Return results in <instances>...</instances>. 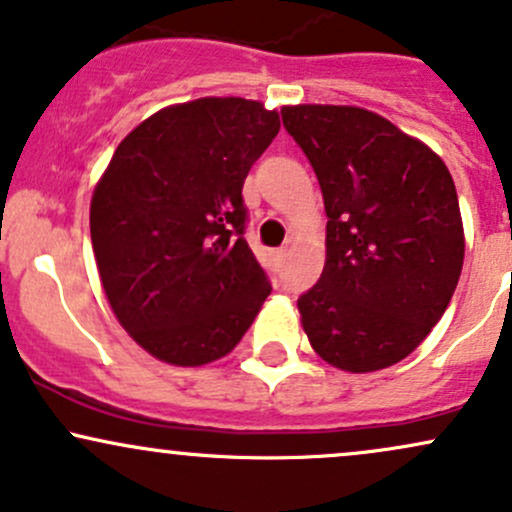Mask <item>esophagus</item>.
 Returning <instances> with one entry per match:
<instances>
[{"label":"esophagus","mask_w":512,"mask_h":512,"mask_svg":"<svg viewBox=\"0 0 512 512\" xmlns=\"http://www.w3.org/2000/svg\"><path fill=\"white\" fill-rule=\"evenodd\" d=\"M286 255H289V248H281V250H276V252H274V257H276V260H284Z\"/></svg>","instance_id":"1"}]
</instances>
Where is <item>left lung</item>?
<instances>
[{
	"mask_svg": "<svg viewBox=\"0 0 512 512\" xmlns=\"http://www.w3.org/2000/svg\"><path fill=\"white\" fill-rule=\"evenodd\" d=\"M320 182L327 260L298 298L315 354L349 373L399 363L448 308L464 260L460 202L438 154L354 105H286Z\"/></svg>",
	"mask_w": 512,
	"mask_h": 512,
	"instance_id": "left-lung-1",
	"label": "left lung"
}]
</instances>
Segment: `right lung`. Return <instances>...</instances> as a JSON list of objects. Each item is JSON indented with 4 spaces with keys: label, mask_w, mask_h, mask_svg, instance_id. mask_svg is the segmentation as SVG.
Listing matches in <instances>:
<instances>
[{
    "label": "right lung",
    "mask_w": 512,
    "mask_h": 512,
    "mask_svg": "<svg viewBox=\"0 0 512 512\" xmlns=\"http://www.w3.org/2000/svg\"><path fill=\"white\" fill-rule=\"evenodd\" d=\"M279 113L199 98L122 139L91 199V243L110 308L142 349L173 366L233 351L267 274L245 240L243 182L279 134Z\"/></svg>",
    "instance_id": "right-lung-1"
}]
</instances>
